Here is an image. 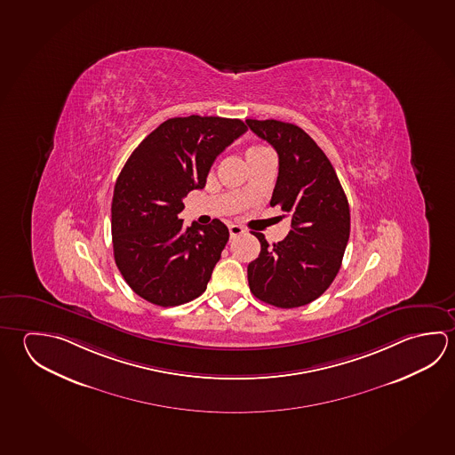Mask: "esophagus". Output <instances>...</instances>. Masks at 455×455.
<instances>
[{
	"mask_svg": "<svg viewBox=\"0 0 455 455\" xmlns=\"http://www.w3.org/2000/svg\"><path fill=\"white\" fill-rule=\"evenodd\" d=\"M228 230H230L231 238H236V236L244 235V228H243V227H239V225H230V227H228Z\"/></svg>",
	"mask_w": 455,
	"mask_h": 455,
	"instance_id": "1",
	"label": "esophagus"
}]
</instances>
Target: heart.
Here are the masks:
<instances>
[{
  "label": "heart",
  "instance_id": "obj_1",
  "mask_svg": "<svg viewBox=\"0 0 455 455\" xmlns=\"http://www.w3.org/2000/svg\"><path fill=\"white\" fill-rule=\"evenodd\" d=\"M268 148H265V147H251L249 150H247V156H251V155H255V153H262L267 152Z\"/></svg>",
  "mask_w": 455,
  "mask_h": 455
}]
</instances>
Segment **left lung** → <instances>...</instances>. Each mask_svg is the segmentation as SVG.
Masks as SVG:
<instances>
[{
	"mask_svg": "<svg viewBox=\"0 0 455 455\" xmlns=\"http://www.w3.org/2000/svg\"><path fill=\"white\" fill-rule=\"evenodd\" d=\"M276 150L279 172L271 206L291 219L286 238L270 246L262 233L260 254L247 265L251 292L278 308L316 300L331 286L350 238V208L324 152L303 129L276 120H246Z\"/></svg>",
	"mask_w": 455,
	"mask_h": 455,
	"instance_id": "obj_1",
	"label": "left lung"
}]
</instances>
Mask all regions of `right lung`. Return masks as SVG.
Instances as JSON below:
<instances>
[{"label": "right lung", "mask_w": 455, "mask_h": 455, "mask_svg": "<svg viewBox=\"0 0 455 455\" xmlns=\"http://www.w3.org/2000/svg\"><path fill=\"white\" fill-rule=\"evenodd\" d=\"M241 120L192 115L161 123L129 156L115 184L113 254L147 302L176 307L200 297L228 241L219 219L184 230V198L204 188L212 163L244 134Z\"/></svg>", "instance_id": "obj_1"}]
</instances>
